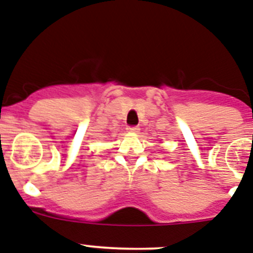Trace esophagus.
<instances>
[{"instance_id":"34e87169","label":"esophagus","mask_w":253,"mask_h":253,"mask_svg":"<svg viewBox=\"0 0 253 253\" xmlns=\"http://www.w3.org/2000/svg\"><path fill=\"white\" fill-rule=\"evenodd\" d=\"M126 130H128L129 133H138V131H139V126H128Z\"/></svg>"}]
</instances>
